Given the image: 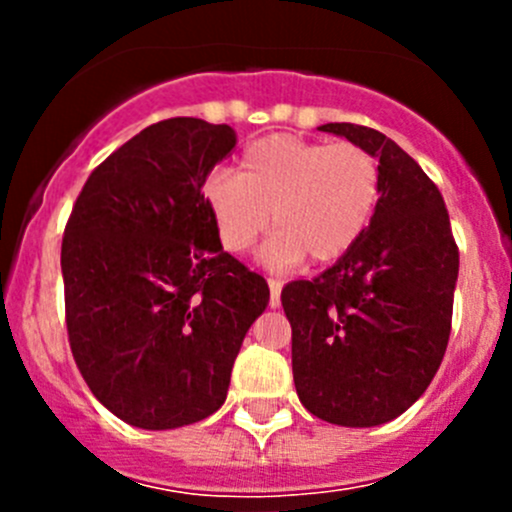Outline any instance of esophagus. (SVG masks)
<instances>
[{"mask_svg": "<svg viewBox=\"0 0 512 512\" xmlns=\"http://www.w3.org/2000/svg\"><path fill=\"white\" fill-rule=\"evenodd\" d=\"M267 285H270V307L277 309L280 307V292H282V282L280 280H267Z\"/></svg>", "mask_w": 512, "mask_h": 512, "instance_id": "esophagus-1", "label": "esophagus"}]
</instances>
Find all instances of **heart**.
<instances>
[{
	"mask_svg": "<svg viewBox=\"0 0 512 512\" xmlns=\"http://www.w3.org/2000/svg\"><path fill=\"white\" fill-rule=\"evenodd\" d=\"M227 252H247L277 227L262 250L275 270L339 260L361 240L381 195L379 163L356 143H317L289 133L250 143L240 173L218 170L203 185Z\"/></svg>",
	"mask_w": 512,
	"mask_h": 512,
	"instance_id": "1",
	"label": "heart"
}]
</instances>
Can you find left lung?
<instances>
[{
    "instance_id": "left-lung-1",
    "label": "left lung",
    "mask_w": 512,
    "mask_h": 512,
    "mask_svg": "<svg viewBox=\"0 0 512 512\" xmlns=\"http://www.w3.org/2000/svg\"><path fill=\"white\" fill-rule=\"evenodd\" d=\"M379 160L381 195L352 250L289 282L292 374L304 409L349 428L381 426L428 389L448 347L458 247L441 193L391 138L324 123Z\"/></svg>"
}]
</instances>
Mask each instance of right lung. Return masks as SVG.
<instances>
[{"mask_svg":"<svg viewBox=\"0 0 512 512\" xmlns=\"http://www.w3.org/2000/svg\"><path fill=\"white\" fill-rule=\"evenodd\" d=\"M235 141L225 123H153L89 175L66 223L71 354L91 394L136 428L215 414L270 302L267 282L223 250L203 195Z\"/></svg>","mask_w":512,"mask_h":512,"instance_id":"obj_1","label":"right lung"}]
</instances>
